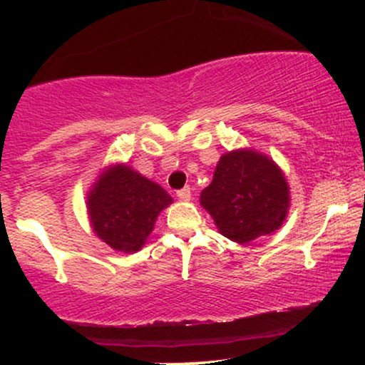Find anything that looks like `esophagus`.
Wrapping results in <instances>:
<instances>
[{
  "instance_id": "obj_1",
  "label": "esophagus",
  "mask_w": 365,
  "mask_h": 365,
  "mask_svg": "<svg viewBox=\"0 0 365 365\" xmlns=\"http://www.w3.org/2000/svg\"><path fill=\"white\" fill-rule=\"evenodd\" d=\"M177 197H178L180 200H183V202H188V200L192 199L190 188L185 187V188H182V190H178V192H177Z\"/></svg>"
}]
</instances>
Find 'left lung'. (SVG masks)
<instances>
[{
  "label": "left lung",
  "mask_w": 365,
  "mask_h": 365,
  "mask_svg": "<svg viewBox=\"0 0 365 365\" xmlns=\"http://www.w3.org/2000/svg\"><path fill=\"white\" fill-rule=\"evenodd\" d=\"M200 206L221 235L247 244L282 228L290 209V187L269 156L235 149L220 158L212 182L200 192Z\"/></svg>",
  "instance_id": "obj_1"
}]
</instances>
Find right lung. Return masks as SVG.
<instances>
[{"instance_id":"right-lung-1","label":"right lung","mask_w":365,"mask_h":365,"mask_svg":"<svg viewBox=\"0 0 365 365\" xmlns=\"http://www.w3.org/2000/svg\"><path fill=\"white\" fill-rule=\"evenodd\" d=\"M171 202L159 183L116 163L101 171L86 204L94 235L113 250L133 254L145 245L159 212Z\"/></svg>"}]
</instances>
